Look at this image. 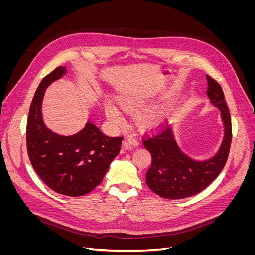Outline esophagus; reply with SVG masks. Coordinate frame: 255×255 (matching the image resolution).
<instances>
[{"label": "esophagus", "instance_id": "esophagus-1", "mask_svg": "<svg viewBox=\"0 0 255 255\" xmlns=\"http://www.w3.org/2000/svg\"><path fill=\"white\" fill-rule=\"evenodd\" d=\"M138 144H139V142H138L135 138H132V137H128L127 138V139L123 141L122 145L123 148H125L126 150H128V149H132V148H136V146H138Z\"/></svg>", "mask_w": 255, "mask_h": 255}]
</instances>
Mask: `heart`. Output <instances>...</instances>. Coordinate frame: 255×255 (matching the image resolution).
I'll return each mask as SVG.
<instances>
[{
	"label": "heart",
	"instance_id": "1",
	"mask_svg": "<svg viewBox=\"0 0 255 255\" xmlns=\"http://www.w3.org/2000/svg\"><path fill=\"white\" fill-rule=\"evenodd\" d=\"M119 105L117 102L112 99H109L104 104V111L106 117L113 123V125L121 127L125 125V113L134 112L140 110L141 107L146 105V99L140 95L129 94L120 98ZM165 110L161 106H154L151 109H146L141 111L137 116V122L142 128L150 129L155 127H158L163 123L165 119Z\"/></svg>",
	"mask_w": 255,
	"mask_h": 255
}]
</instances>
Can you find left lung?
<instances>
[{"label": "left lung", "mask_w": 255, "mask_h": 255, "mask_svg": "<svg viewBox=\"0 0 255 255\" xmlns=\"http://www.w3.org/2000/svg\"><path fill=\"white\" fill-rule=\"evenodd\" d=\"M208 99L220 111L225 135L218 152L208 159L195 160L177 145L172 126L145 138L143 145L151 153L152 164L145 174L149 188L166 199H184L205 189L225 167L232 140V125L220 85L206 75Z\"/></svg>", "instance_id": "1"}]
</instances>
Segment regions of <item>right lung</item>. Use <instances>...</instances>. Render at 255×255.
Returning <instances> with one entry per match:
<instances>
[{
    "label": "right lung",
    "mask_w": 255,
    "mask_h": 255,
    "mask_svg": "<svg viewBox=\"0 0 255 255\" xmlns=\"http://www.w3.org/2000/svg\"><path fill=\"white\" fill-rule=\"evenodd\" d=\"M66 73V67H57L38 86L28 113L26 144L30 163L40 179L60 195L79 197L102 182L120 152L123 138L104 135L91 121L71 136L54 133L45 126L41 110L45 89Z\"/></svg>",
    "instance_id": "add662e5"
}]
</instances>
